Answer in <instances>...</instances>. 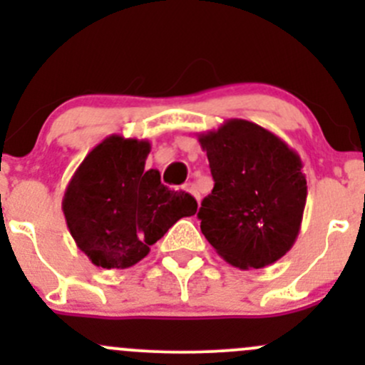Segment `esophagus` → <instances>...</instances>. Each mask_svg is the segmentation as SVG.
<instances>
[{"label":"esophagus","instance_id":"1","mask_svg":"<svg viewBox=\"0 0 365 365\" xmlns=\"http://www.w3.org/2000/svg\"><path fill=\"white\" fill-rule=\"evenodd\" d=\"M185 190H187V192L190 194V196H194V200H196V201H200V200H201L200 190H197L196 183H187V185H185Z\"/></svg>","mask_w":365,"mask_h":365}]
</instances>
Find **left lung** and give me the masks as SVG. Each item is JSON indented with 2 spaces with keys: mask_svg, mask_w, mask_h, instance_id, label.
I'll use <instances>...</instances> for the list:
<instances>
[{
  "mask_svg": "<svg viewBox=\"0 0 365 365\" xmlns=\"http://www.w3.org/2000/svg\"><path fill=\"white\" fill-rule=\"evenodd\" d=\"M197 141L215 182L197 212L206 240L242 270L281 259L295 244L307 200L300 155L274 132L238 118Z\"/></svg>",
  "mask_w": 365,
  "mask_h": 365,
  "instance_id": "obj_1",
  "label": "left lung"
}]
</instances>
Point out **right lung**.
Returning a JSON list of instances; mask_svg holds the SVG:
<instances>
[{"mask_svg": "<svg viewBox=\"0 0 365 365\" xmlns=\"http://www.w3.org/2000/svg\"><path fill=\"white\" fill-rule=\"evenodd\" d=\"M150 150L148 139L113 134L70 178L61 208L76 245L95 267L139 263L176 220L196 213L190 194L162 185L157 169L146 171Z\"/></svg>", "mask_w": 365, "mask_h": 365, "instance_id": "1", "label": "right lung"}]
</instances>
